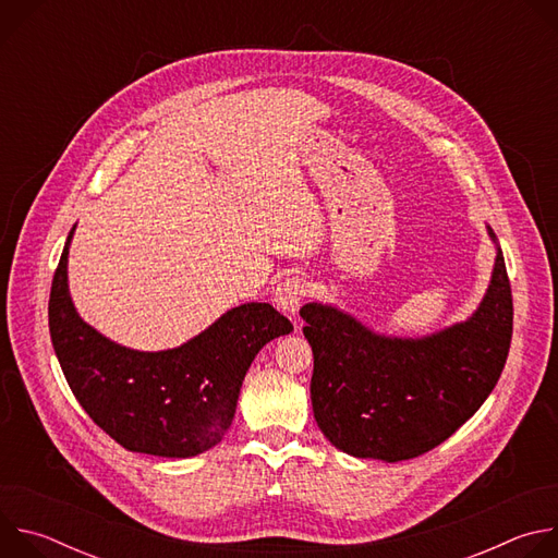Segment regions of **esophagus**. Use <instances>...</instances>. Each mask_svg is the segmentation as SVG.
I'll return each instance as SVG.
<instances>
[{"mask_svg": "<svg viewBox=\"0 0 558 558\" xmlns=\"http://www.w3.org/2000/svg\"><path fill=\"white\" fill-rule=\"evenodd\" d=\"M306 295H308V282L302 276H287L276 287V304L289 315L298 313V308Z\"/></svg>", "mask_w": 558, "mask_h": 558, "instance_id": "1", "label": "esophagus"}]
</instances>
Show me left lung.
<instances>
[{"mask_svg":"<svg viewBox=\"0 0 558 558\" xmlns=\"http://www.w3.org/2000/svg\"><path fill=\"white\" fill-rule=\"evenodd\" d=\"M300 315L313 351L317 426L353 457L392 463L433 450L480 411L506 366L514 311L499 250L480 308L428 338L375 336L351 315L317 302L304 304Z\"/></svg>","mask_w":558,"mask_h":558,"instance_id":"obj_1","label":"left lung"}]
</instances>
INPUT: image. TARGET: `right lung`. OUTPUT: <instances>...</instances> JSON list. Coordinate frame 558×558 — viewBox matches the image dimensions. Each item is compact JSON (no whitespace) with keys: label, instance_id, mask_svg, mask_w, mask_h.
<instances>
[{"label":"right lung","instance_id":"add662e5","mask_svg":"<svg viewBox=\"0 0 558 558\" xmlns=\"http://www.w3.org/2000/svg\"><path fill=\"white\" fill-rule=\"evenodd\" d=\"M72 231L52 278L48 325L76 402L132 452L194 457L214 448L233 422L254 357L293 325L271 304L250 302L179 349L141 353L119 347L72 306L65 271Z\"/></svg>","mask_w":558,"mask_h":558}]
</instances>
